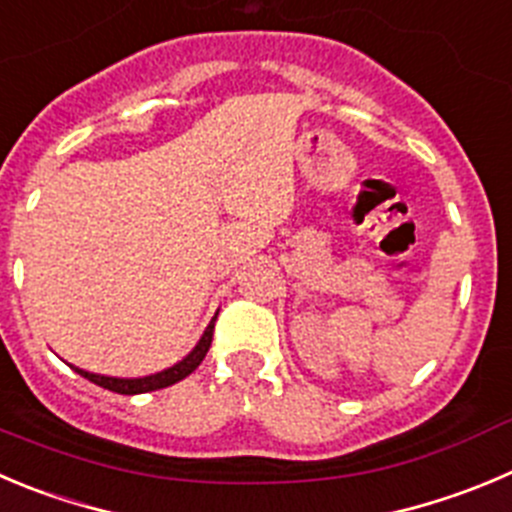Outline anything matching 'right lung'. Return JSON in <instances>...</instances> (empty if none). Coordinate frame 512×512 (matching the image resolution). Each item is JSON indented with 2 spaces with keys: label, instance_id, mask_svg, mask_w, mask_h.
<instances>
[{
  "label": "right lung",
  "instance_id": "add662e5",
  "mask_svg": "<svg viewBox=\"0 0 512 512\" xmlns=\"http://www.w3.org/2000/svg\"><path fill=\"white\" fill-rule=\"evenodd\" d=\"M214 321H217V315L212 318V323L207 326V331L202 333L199 343L189 351V356H184L179 364H174L171 369L159 371V374H151V376H141V379H116V376H100V374H90V371L78 369V366H70L75 369V374H80L83 379L93 381V384L103 386L108 391H116V394H146V391H156V389H166V386L176 384V381L186 379L191 371L197 369L199 364L204 361L207 356L209 346H212V336H214Z\"/></svg>",
  "mask_w": 512,
  "mask_h": 512
}]
</instances>
